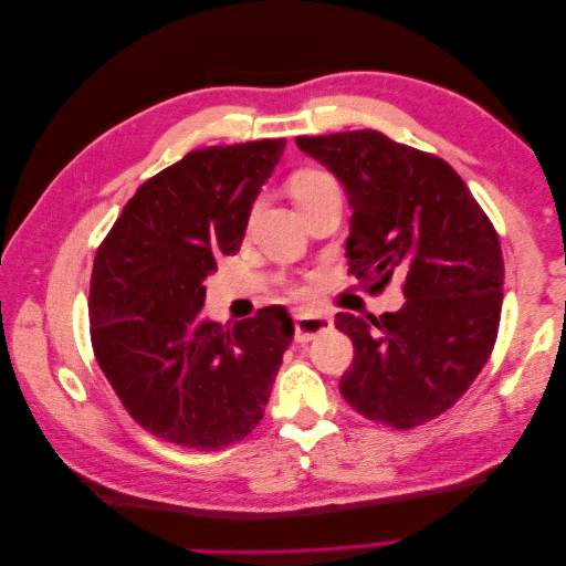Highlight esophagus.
Here are the masks:
<instances>
[{"instance_id":"1","label":"esophagus","mask_w":566,"mask_h":566,"mask_svg":"<svg viewBox=\"0 0 566 566\" xmlns=\"http://www.w3.org/2000/svg\"><path fill=\"white\" fill-rule=\"evenodd\" d=\"M333 331V318L331 316H312V314H295V339L297 342H310L323 333Z\"/></svg>"}]
</instances>
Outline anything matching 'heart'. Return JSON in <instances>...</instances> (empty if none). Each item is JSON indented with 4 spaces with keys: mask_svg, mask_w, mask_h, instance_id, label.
Wrapping results in <instances>:
<instances>
[{
    "mask_svg": "<svg viewBox=\"0 0 566 566\" xmlns=\"http://www.w3.org/2000/svg\"><path fill=\"white\" fill-rule=\"evenodd\" d=\"M335 184L337 181L331 175L321 172V169H302V172H297L293 179H290V191H293L295 202L302 208L304 202H310L321 191H325V188H331ZM302 293H304V287L290 285V295H302Z\"/></svg>",
    "mask_w": 566,
    "mask_h": 566,
    "instance_id": "heart-1",
    "label": "heart"
}]
</instances>
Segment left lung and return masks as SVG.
Wrapping results in <instances>:
<instances>
[{"label":"left lung","mask_w":566,"mask_h":566,"mask_svg":"<svg viewBox=\"0 0 566 566\" xmlns=\"http://www.w3.org/2000/svg\"><path fill=\"white\" fill-rule=\"evenodd\" d=\"M297 146L349 196V276L368 293L403 279L397 314L335 316V328L354 342L342 397L394 430L430 422L468 391L499 337L505 279L499 233L434 153L378 129L297 136Z\"/></svg>","instance_id":"left-lung-1"}]
</instances>
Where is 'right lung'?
<instances>
[{
  "label": "right lung",
  "mask_w": 566,
  "mask_h": 566,
  "mask_svg": "<svg viewBox=\"0 0 566 566\" xmlns=\"http://www.w3.org/2000/svg\"><path fill=\"white\" fill-rule=\"evenodd\" d=\"M283 150L285 139H262L186 153L139 186L96 250L94 356L153 437L217 451L264 416L293 318L266 306L224 328L200 310L214 256L241 250L252 202Z\"/></svg>",
  "instance_id": "add662e5"
}]
</instances>
